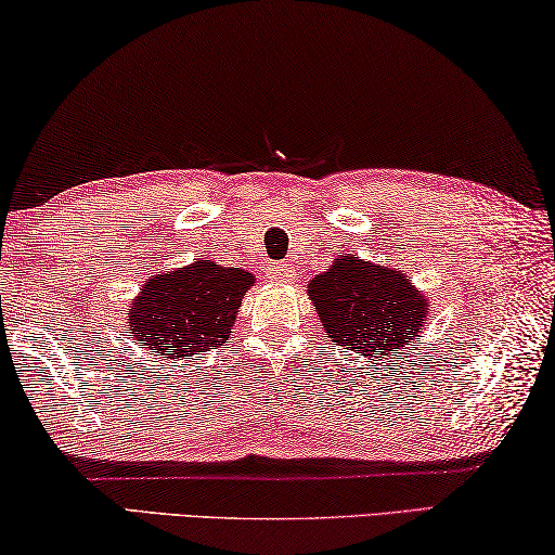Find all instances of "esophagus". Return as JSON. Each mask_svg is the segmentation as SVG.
Returning a JSON list of instances; mask_svg holds the SVG:
<instances>
[{"instance_id": "1", "label": "esophagus", "mask_w": 555, "mask_h": 555, "mask_svg": "<svg viewBox=\"0 0 555 555\" xmlns=\"http://www.w3.org/2000/svg\"><path fill=\"white\" fill-rule=\"evenodd\" d=\"M272 278L278 280V283H293L295 278V270L287 266V262H280V266L272 268Z\"/></svg>"}]
</instances>
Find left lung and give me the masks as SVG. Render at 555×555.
Returning a JSON list of instances; mask_svg holds the SVG:
<instances>
[{
    "label": "left lung",
    "mask_w": 555,
    "mask_h": 555,
    "mask_svg": "<svg viewBox=\"0 0 555 555\" xmlns=\"http://www.w3.org/2000/svg\"><path fill=\"white\" fill-rule=\"evenodd\" d=\"M309 297L336 346L377 361L392 348L410 346L429 309L404 272L371 266L351 253L309 283Z\"/></svg>",
    "instance_id": "obj_1"
}]
</instances>
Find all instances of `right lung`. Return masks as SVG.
I'll use <instances>...</instances> for the list:
<instances>
[{"label":"right lung","mask_w":555,"mask_h":555,"mask_svg":"<svg viewBox=\"0 0 555 555\" xmlns=\"http://www.w3.org/2000/svg\"><path fill=\"white\" fill-rule=\"evenodd\" d=\"M253 275L238 268H219L197 260L190 268L145 283L131 307L129 328L151 353L182 358L229 344L236 309Z\"/></svg>","instance_id":"right-lung-1"}]
</instances>
